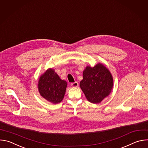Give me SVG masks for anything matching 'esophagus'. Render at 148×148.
Listing matches in <instances>:
<instances>
[{"instance_id": "34e87169", "label": "esophagus", "mask_w": 148, "mask_h": 148, "mask_svg": "<svg viewBox=\"0 0 148 148\" xmlns=\"http://www.w3.org/2000/svg\"><path fill=\"white\" fill-rule=\"evenodd\" d=\"M71 86H72L73 87H77L78 86V83L77 81H75V82H74L71 83Z\"/></svg>"}]
</instances>
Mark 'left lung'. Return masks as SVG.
I'll list each match as a JSON object with an SVG mask.
<instances>
[{"instance_id":"8db88e82","label":"left lung","mask_w":148,"mask_h":148,"mask_svg":"<svg viewBox=\"0 0 148 148\" xmlns=\"http://www.w3.org/2000/svg\"><path fill=\"white\" fill-rule=\"evenodd\" d=\"M80 87L87 100L93 103L101 102L108 97L113 87V78L108 69L101 63L84 70Z\"/></svg>"}]
</instances>
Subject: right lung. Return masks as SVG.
<instances>
[{
	"instance_id": "add662e5",
	"label": "right lung",
	"mask_w": 148,
	"mask_h": 148,
	"mask_svg": "<svg viewBox=\"0 0 148 148\" xmlns=\"http://www.w3.org/2000/svg\"><path fill=\"white\" fill-rule=\"evenodd\" d=\"M67 86V82L62 80L52 69L42 74L38 82L40 94L53 103H60L63 99Z\"/></svg>"
}]
</instances>
